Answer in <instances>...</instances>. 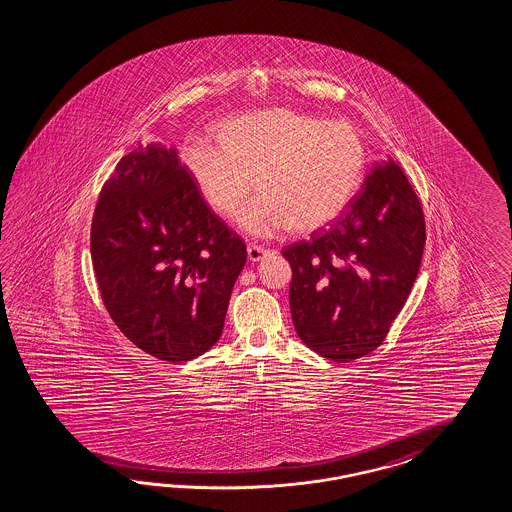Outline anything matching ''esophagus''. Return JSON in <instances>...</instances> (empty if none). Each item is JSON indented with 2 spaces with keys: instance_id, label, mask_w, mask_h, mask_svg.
<instances>
[{
  "instance_id": "1",
  "label": "esophagus",
  "mask_w": 512,
  "mask_h": 512,
  "mask_svg": "<svg viewBox=\"0 0 512 512\" xmlns=\"http://www.w3.org/2000/svg\"><path fill=\"white\" fill-rule=\"evenodd\" d=\"M268 253H270V249L263 248V246H257V244H249L248 246V257L251 263L263 261Z\"/></svg>"
}]
</instances>
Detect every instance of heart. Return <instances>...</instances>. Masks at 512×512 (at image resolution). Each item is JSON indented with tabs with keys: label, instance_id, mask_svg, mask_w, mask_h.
Instances as JSON below:
<instances>
[{
	"label": "heart",
	"instance_id": "heart-1",
	"mask_svg": "<svg viewBox=\"0 0 512 512\" xmlns=\"http://www.w3.org/2000/svg\"><path fill=\"white\" fill-rule=\"evenodd\" d=\"M216 147L194 143L182 166L210 210L235 218L253 180L259 199L242 218L249 233L285 225L305 235L345 210L367 175L369 152L356 128L296 111H253L218 126Z\"/></svg>",
	"mask_w": 512,
	"mask_h": 512
}]
</instances>
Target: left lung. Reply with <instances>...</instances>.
Listing matches in <instances>:
<instances>
[{
    "label": "left lung",
    "instance_id": "1",
    "mask_svg": "<svg viewBox=\"0 0 512 512\" xmlns=\"http://www.w3.org/2000/svg\"><path fill=\"white\" fill-rule=\"evenodd\" d=\"M425 238L423 208L401 167L391 158L376 164L326 229L283 249L298 337L337 363L371 354L414 287Z\"/></svg>",
    "mask_w": 512,
    "mask_h": 512
}]
</instances>
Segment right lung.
I'll use <instances>...</instances> for the list:
<instances>
[{
	"label": "right lung",
	"instance_id": "right-lung-1",
	"mask_svg": "<svg viewBox=\"0 0 512 512\" xmlns=\"http://www.w3.org/2000/svg\"><path fill=\"white\" fill-rule=\"evenodd\" d=\"M91 259L117 328L154 358L182 363L218 343L248 253L201 201L177 149L149 143L102 186Z\"/></svg>",
	"mask_w": 512,
	"mask_h": 512
}]
</instances>
